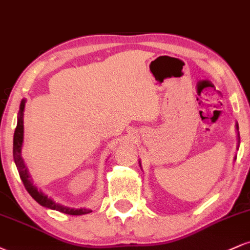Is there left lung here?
I'll return each instance as SVG.
<instances>
[{
    "mask_svg": "<svg viewBox=\"0 0 250 250\" xmlns=\"http://www.w3.org/2000/svg\"><path fill=\"white\" fill-rule=\"evenodd\" d=\"M236 128H237V129H239V125H236Z\"/></svg>",
    "mask_w": 250,
    "mask_h": 250,
    "instance_id": "1",
    "label": "left lung"
}]
</instances>
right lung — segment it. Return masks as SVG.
Returning a JSON list of instances; mask_svg holds the SVG:
<instances>
[{"label":"right lung","instance_id":"obj_1","mask_svg":"<svg viewBox=\"0 0 250 250\" xmlns=\"http://www.w3.org/2000/svg\"><path fill=\"white\" fill-rule=\"evenodd\" d=\"M24 103L25 100H22L21 105H20V113H19V119H17V125L15 129V133H14V145H13V155L14 160H15V165L19 170L20 177H21L22 182H23L24 188L27 189L28 193L30 194V196L36 201L37 203L43 206V207H47L53 210L61 211L63 214L68 215H84L90 213V209H73L68 207H63L61 205H57L54 202L53 200L48 199L44 194H42L41 191H39L36 189L35 186H33V182L29 179V174H28L27 168H25L23 159L21 157V149H22V142H23V110H24Z\"/></svg>","mask_w":250,"mask_h":250}]
</instances>
